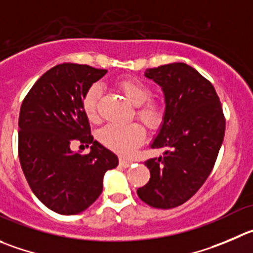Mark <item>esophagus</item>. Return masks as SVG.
<instances>
[{
  "instance_id": "1",
  "label": "esophagus",
  "mask_w": 253,
  "mask_h": 253,
  "mask_svg": "<svg viewBox=\"0 0 253 253\" xmlns=\"http://www.w3.org/2000/svg\"><path fill=\"white\" fill-rule=\"evenodd\" d=\"M119 164H120V167H123V168H129L131 164H133V160H130V159L120 158L119 159Z\"/></svg>"
}]
</instances>
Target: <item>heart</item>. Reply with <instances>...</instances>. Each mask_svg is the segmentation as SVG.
I'll use <instances>...</instances> for the list:
<instances>
[{"label": "heart", "instance_id": "obj_1", "mask_svg": "<svg viewBox=\"0 0 253 253\" xmlns=\"http://www.w3.org/2000/svg\"><path fill=\"white\" fill-rule=\"evenodd\" d=\"M117 88L125 95V98L136 105L135 115L146 128L158 129L164 123V103L151 97V90L145 83L135 78H120L115 83ZM102 97V86L94 83L84 93L82 107L84 114L90 122L99 119V100ZM144 129L138 123L130 124H108L100 129L98 138L104 146L120 155H130L143 143Z\"/></svg>", "mask_w": 253, "mask_h": 253}]
</instances>
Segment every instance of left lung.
I'll return each instance as SVG.
<instances>
[{"label": "left lung", "mask_w": 253, "mask_h": 253, "mask_svg": "<svg viewBox=\"0 0 253 253\" xmlns=\"http://www.w3.org/2000/svg\"><path fill=\"white\" fill-rule=\"evenodd\" d=\"M145 76L165 95L167 114L151 144L165 151L145 161L150 179L136 192L153 208L172 209L191 199L212 171L225 136V115L212 84L187 64L149 68Z\"/></svg>", "instance_id": "obj_1"}]
</instances>
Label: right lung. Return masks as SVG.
Returning a JSON list of instances; mask_svg holds the SVG:
<instances>
[{
    "instance_id": "1",
    "label": "right lung",
    "mask_w": 253,
    "mask_h": 253,
    "mask_svg": "<svg viewBox=\"0 0 253 253\" xmlns=\"http://www.w3.org/2000/svg\"><path fill=\"white\" fill-rule=\"evenodd\" d=\"M107 69L63 63L45 72L23 99L18 118V156L38 200L61 215H76L97 200L105 171L118 158L94 140L82 100ZM76 141L89 154L74 153Z\"/></svg>"
}]
</instances>
